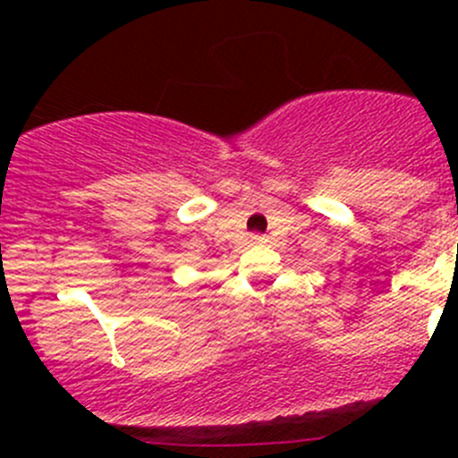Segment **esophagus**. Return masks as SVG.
<instances>
[{
	"mask_svg": "<svg viewBox=\"0 0 458 458\" xmlns=\"http://www.w3.org/2000/svg\"><path fill=\"white\" fill-rule=\"evenodd\" d=\"M252 242H255V243H266V237H261V234H255V237H252Z\"/></svg>",
	"mask_w": 458,
	"mask_h": 458,
	"instance_id": "34e87169",
	"label": "esophagus"
}]
</instances>
